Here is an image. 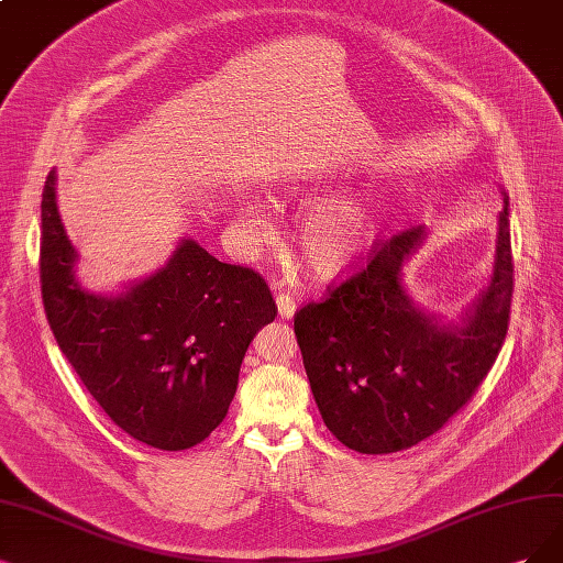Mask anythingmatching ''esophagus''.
<instances>
[{
    "label": "esophagus",
    "instance_id": "esophagus-1",
    "mask_svg": "<svg viewBox=\"0 0 563 563\" xmlns=\"http://www.w3.org/2000/svg\"><path fill=\"white\" fill-rule=\"evenodd\" d=\"M276 303H278V313H280V318H295V310H297V301H295V297L289 295V292H278V297H276Z\"/></svg>",
    "mask_w": 563,
    "mask_h": 563
}]
</instances>
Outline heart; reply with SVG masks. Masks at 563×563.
Here are the masks:
<instances>
[{
    "instance_id": "obj_1",
    "label": "heart",
    "mask_w": 563,
    "mask_h": 563,
    "mask_svg": "<svg viewBox=\"0 0 563 563\" xmlns=\"http://www.w3.org/2000/svg\"><path fill=\"white\" fill-rule=\"evenodd\" d=\"M243 222L250 232L264 229L257 208L245 206ZM380 229L378 206L368 195H345L318 203L301 224V250L306 262L324 276L357 264L373 245Z\"/></svg>"
}]
</instances>
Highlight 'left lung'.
<instances>
[{"instance_id": "left-lung-1", "label": "left lung", "mask_w": 563, "mask_h": 563, "mask_svg": "<svg viewBox=\"0 0 563 563\" xmlns=\"http://www.w3.org/2000/svg\"><path fill=\"white\" fill-rule=\"evenodd\" d=\"M420 227L373 241L366 262L295 313L306 376L327 429L350 450L387 454L443 429L487 378L508 334L512 253L498 213L494 276L466 327H443L406 297L404 260Z\"/></svg>"}]
</instances>
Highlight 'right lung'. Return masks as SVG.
Segmentation results:
<instances>
[{
  "label": "right lung",
  "mask_w": 563,
  "mask_h": 563,
  "mask_svg": "<svg viewBox=\"0 0 563 563\" xmlns=\"http://www.w3.org/2000/svg\"><path fill=\"white\" fill-rule=\"evenodd\" d=\"M76 253L55 203L41 199V299L53 336L101 410L157 450L195 448L224 420L250 341L278 306L250 266L183 241L157 274L115 299L74 280Z\"/></svg>",
  "instance_id": "1"
}]
</instances>
